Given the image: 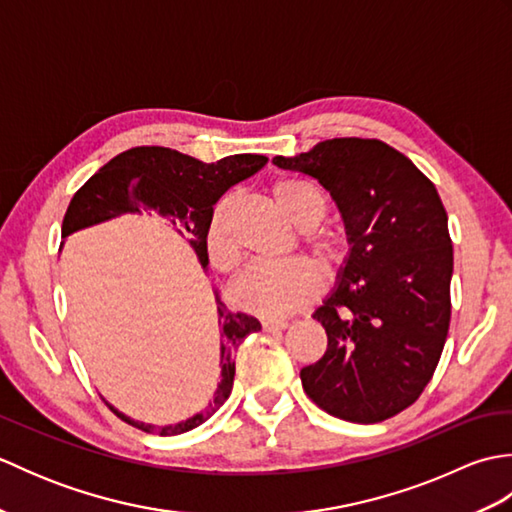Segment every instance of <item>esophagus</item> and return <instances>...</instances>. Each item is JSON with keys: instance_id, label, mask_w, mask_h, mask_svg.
Here are the masks:
<instances>
[{"instance_id": "34e87169", "label": "esophagus", "mask_w": 512, "mask_h": 512, "mask_svg": "<svg viewBox=\"0 0 512 512\" xmlns=\"http://www.w3.org/2000/svg\"><path fill=\"white\" fill-rule=\"evenodd\" d=\"M262 328L266 332H281V330L288 328V321H284V319H264Z\"/></svg>"}]
</instances>
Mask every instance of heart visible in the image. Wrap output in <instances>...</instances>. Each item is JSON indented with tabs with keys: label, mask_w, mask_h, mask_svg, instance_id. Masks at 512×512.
I'll return each mask as SVG.
<instances>
[{
	"label": "heart",
	"mask_w": 512,
	"mask_h": 512,
	"mask_svg": "<svg viewBox=\"0 0 512 512\" xmlns=\"http://www.w3.org/2000/svg\"><path fill=\"white\" fill-rule=\"evenodd\" d=\"M273 198L288 220L301 231H312L328 213V198L317 184L281 178L273 184ZM237 195L226 193L213 204L206 222V250L215 268L235 270L239 264V246L231 233V213ZM308 244L314 257L325 268H334L343 262L345 244L341 237L321 233L310 235ZM321 292V277L306 259H288V262H255L239 275L231 286V301L246 312L262 317H286V314L306 308Z\"/></svg>",
	"instance_id": "b5f03b06"
}]
</instances>
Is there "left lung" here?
<instances>
[{"label": "left lung", "instance_id": "8db88e82", "mask_svg": "<svg viewBox=\"0 0 512 512\" xmlns=\"http://www.w3.org/2000/svg\"><path fill=\"white\" fill-rule=\"evenodd\" d=\"M273 162L319 180L350 244L332 292L312 314L328 350L301 369L303 389L334 418L383 422L418 400L447 341V211L433 182L380 140L332 138Z\"/></svg>", "mask_w": 512, "mask_h": 512}]
</instances>
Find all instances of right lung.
I'll return each instance as SVG.
<instances>
[{"mask_svg": "<svg viewBox=\"0 0 512 512\" xmlns=\"http://www.w3.org/2000/svg\"><path fill=\"white\" fill-rule=\"evenodd\" d=\"M268 162L266 156L235 154L217 162H202L169 147H134L123 151L107 162L94 176L74 193L65 211L61 237H70L96 224L116 220L123 215L156 213L169 220L171 228L187 239L200 266L209 268V250H206V222L213 204L233 187L253 176ZM215 292L217 325H220V383L213 398L200 413L178 424H147L132 420L125 413L110 409L118 418L132 427L160 433V436H178L209 420L231 396L235 378V354L248 334L262 330V323L244 312H228Z\"/></svg>", "mask_w": 512, "mask_h": 512, "instance_id": "1", "label": "right lung"}]
</instances>
